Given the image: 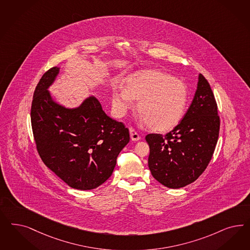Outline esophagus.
<instances>
[{
    "mask_svg": "<svg viewBox=\"0 0 250 250\" xmlns=\"http://www.w3.org/2000/svg\"><path fill=\"white\" fill-rule=\"evenodd\" d=\"M129 134H130V139H131L132 141H134V142L139 141V140L141 139V136H140V134L138 133L137 130L135 129H133V128H129Z\"/></svg>",
    "mask_w": 250,
    "mask_h": 250,
    "instance_id": "obj_1",
    "label": "esophagus"
}]
</instances>
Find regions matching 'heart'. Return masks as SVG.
<instances>
[{
	"label": "heart",
	"instance_id": "1",
	"mask_svg": "<svg viewBox=\"0 0 250 250\" xmlns=\"http://www.w3.org/2000/svg\"><path fill=\"white\" fill-rule=\"evenodd\" d=\"M139 100L138 112L153 131L167 132L182 121L188 100L185 83L168 73L145 70L130 75L125 89L113 92L112 104L120 115Z\"/></svg>",
	"mask_w": 250,
	"mask_h": 250
}]
</instances>
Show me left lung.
<instances>
[{
    "label": "left lung",
    "mask_w": 250,
    "mask_h": 250,
    "mask_svg": "<svg viewBox=\"0 0 250 250\" xmlns=\"http://www.w3.org/2000/svg\"><path fill=\"white\" fill-rule=\"evenodd\" d=\"M219 130L217 103L209 82L201 73L192 103L177 127L165 136L157 133L145 136L153 177L170 188L194 182L209 165Z\"/></svg>",
    "instance_id": "left-lung-1"
}]
</instances>
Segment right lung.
<instances>
[{"label":"right lung","instance_id":"obj_1","mask_svg":"<svg viewBox=\"0 0 250 250\" xmlns=\"http://www.w3.org/2000/svg\"><path fill=\"white\" fill-rule=\"evenodd\" d=\"M58 73V67L50 68L34 92L30 117L36 147L43 163L67 185L93 189L112 175L129 142V129L108 117L96 97L74 109L56 104L47 88Z\"/></svg>","mask_w":250,"mask_h":250}]
</instances>
